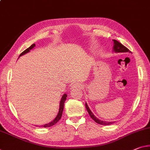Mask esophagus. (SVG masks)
<instances>
[{"label":"esophagus","mask_w":150,"mask_h":150,"mask_svg":"<svg viewBox=\"0 0 150 150\" xmlns=\"http://www.w3.org/2000/svg\"><path fill=\"white\" fill-rule=\"evenodd\" d=\"M81 86H82L81 85L74 84V85H73V86H72V89H73V88H76V87H81Z\"/></svg>","instance_id":"esophagus-1"}]
</instances>
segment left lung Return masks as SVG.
I'll return each mask as SVG.
<instances>
[{
	"label": "left lung",
	"instance_id": "obj_1",
	"mask_svg": "<svg viewBox=\"0 0 150 150\" xmlns=\"http://www.w3.org/2000/svg\"><path fill=\"white\" fill-rule=\"evenodd\" d=\"M113 51H115V53H127V52H129V53H131V51L128 49L127 47H125L124 45H123L121 42H118L116 40H113ZM85 107H86V109L89 113L90 117H91L93 120L96 123H99V124L101 125H111L114 122H103V121L99 120L98 118H97L96 116L93 115V113L91 112V111L90 110V109L89 108V106L87 105V103H85Z\"/></svg>",
	"mask_w": 150,
	"mask_h": 150
}]
</instances>
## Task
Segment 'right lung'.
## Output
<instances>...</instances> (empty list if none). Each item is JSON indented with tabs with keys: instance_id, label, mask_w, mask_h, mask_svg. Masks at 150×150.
Wrapping results in <instances>:
<instances>
[{
	"instance_id": "add662e5",
	"label": "right lung",
	"mask_w": 150,
	"mask_h": 150,
	"mask_svg": "<svg viewBox=\"0 0 150 150\" xmlns=\"http://www.w3.org/2000/svg\"><path fill=\"white\" fill-rule=\"evenodd\" d=\"M35 47V44H33L31 46L28 47V49H27L26 50H25L22 53H21V54L19 55V57L23 55V54H25L26 53H28V52L30 51V50H31L33 47ZM67 96V94H64L63 96H62V98L61 99V101H60V106H59V113L57 114V115L56 116V117L54 119V120L52 121L49 123H47V124H45V125H36L37 127H51V126H53L54 124H56L57 123L59 120H61V116H62V113H63V108H64V103H65V101L66 100V98Z\"/></svg>"
}]
</instances>
